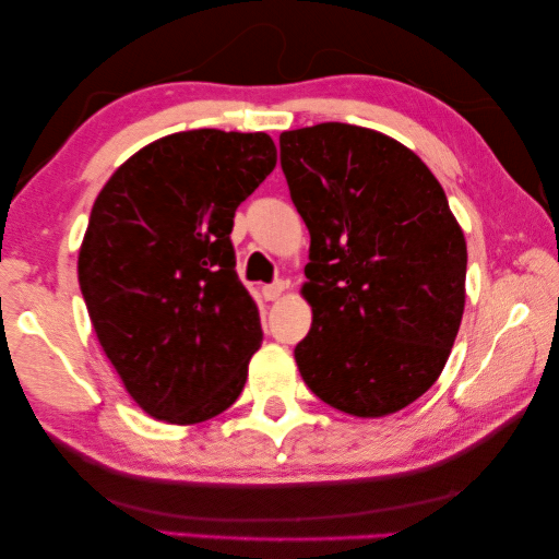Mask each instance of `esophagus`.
<instances>
[{"label": "esophagus", "instance_id": "34e87169", "mask_svg": "<svg viewBox=\"0 0 559 559\" xmlns=\"http://www.w3.org/2000/svg\"><path fill=\"white\" fill-rule=\"evenodd\" d=\"M283 290H286V283L283 281H273V283H269V286H264L261 288V295H264V300H278L281 295H283Z\"/></svg>", "mask_w": 559, "mask_h": 559}]
</instances>
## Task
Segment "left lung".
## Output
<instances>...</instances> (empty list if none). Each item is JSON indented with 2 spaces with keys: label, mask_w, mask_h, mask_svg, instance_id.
I'll return each instance as SVG.
<instances>
[{
  "label": "left lung",
  "mask_w": 559,
  "mask_h": 559,
  "mask_svg": "<svg viewBox=\"0 0 559 559\" xmlns=\"http://www.w3.org/2000/svg\"><path fill=\"white\" fill-rule=\"evenodd\" d=\"M281 168L310 230L305 384L358 418L406 408L444 370L466 302V240L442 185L399 141L343 122L283 132Z\"/></svg>",
  "instance_id": "left-lung-1"
}]
</instances>
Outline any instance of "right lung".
<instances>
[{"mask_svg":"<svg viewBox=\"0 0 559 559\" xmlns=\"http://www.w3.org/2000/svg\"><path fill=\"white\" fill-rule=\"evenodd\" d=\"M273 168L264 132L189 129L134 153L93 204L79 286L105 355L156 420L204 423L240 396L264 331L230 233Z\"/></svg>","mask_w":559,"mask_h":559,"instance_id":"obj_1","label":"right lung"}]
</instances>
